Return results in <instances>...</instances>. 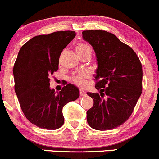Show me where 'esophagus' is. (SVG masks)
I'll list each match as a JSON object with an SVG mask.
<instances>
[{
	"mask_svg": "<svg viewBox=\"0 0 159 159\" xmlns=\"http://www.w3.org/2000/svg\"><path fill=\"white\" fill-rule=\"evenodd\" d=\"M80 96H82V97L86 96V92H85L84 90H83V89H80Z\"/></svg>",
	"mask_w": 159,
	"mask_h": 159,
	"instance_id": "esophagus-1",
	"label": "esophagus"
}]
</instances>
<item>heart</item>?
I'll return each instance as SVG.
<instances>
[{"label": "heart", "instance_id": "b5f03b06", "mask_svg": "<svg viewBox=\"0 0 159 159\" xmlns=\"http://www.w3.org/2000/svg\"><path fill=\"white\" fill-rule=\"evenodd\" d=\"M76 50L77 54H81V53H84L86 52H92L91 47L84 43L78 44L76 47ZM85 78H86V73H81L79 75H76V76H73L72 80L76 84L79 85V86H84L85 83H86Z\"/></svg>", "mask_w": 159, "mask_h": 159}]
</instances>
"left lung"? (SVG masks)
I'll list each match as a JSON object with an SVG mask.
<instances>
[{"instance_id":"1","label":"left lung","mask_w":159,"mask_h":159,"mask_svg":"<svg viewBox=\"0 0 159 159\" xmlns=\"http://www.w3.org/2000/svg\"><path fill=\"white\" fill-rule=\"evenodd\" d=\"M96 55L98 93H87L94 101L86 112L89 125L97 130H107L124 124L133 113L142 94L143 69L139 57L129 46L114 34L103 30L82 32ZM107 98L102 99L104 95Z\"/></svg>"}]
</instances>
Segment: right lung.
Instances as JSON below:
<instances>
[{"label":"right lung","instance_id":"1","mask_svg":"<svg viewBox=\"0 0 159 159\" xmlns=\"http://www.w3.org/2000/svg\"><path fill=\"white\" fill-rule=\"evenodd\" d=\"M74 31L40 35L22 46L13 66L15 93L25 117L47 129L64 124L63 107L80 96L79 89L68 83L59 93L50 88L49 76L58 70L59 57L74 39Z\"/></svg>","mask_w":159,"mask_h":159}]
</instances>
